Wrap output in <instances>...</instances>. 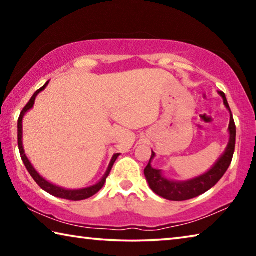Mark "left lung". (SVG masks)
<instances>
[{
  "label": "left lung",
  "instance_id": "obj_1",
  "mask_svg": "<svg viewBox=\"0 0 256 256\" xmlns=\"http://www.w3.org/2000/svg\"><path fill=\"white\" fill-rule=\"evenodd\" d=\"M218 94L222 97L224 106H226V108L229 110V114H230V122H229L228 128L229 142L226 150L222 154V157L216 160V164L206 172L188 180H168L162 175V170H156V168L151 166L152 159L156 157V154L152 151L148 166L144 168V175L146 180H148L150 188L157 196L170 201H185L190 200V198H196L201 196V194L206 193L211 188H214L222 180L224 172H227L228 167L230 166L234 151H235L236 126L226 96H224L222 92H218Z\"/></svg>",
  "mask_w": 256,
  "mask_h": 256
}]
</instances>
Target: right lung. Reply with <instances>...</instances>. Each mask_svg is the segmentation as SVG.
<instances>
[{
  "label": "right lung",
  "mask_w": 256,
  "mask_h": 256,
  "mask_svg": "<svg viewBox=\"0 0 256 256\" xmlns=\"http://www.w3.org/2000/svg\"><path fill=\"white\" fill-rule=\"evenodd\" d=\"M48 82L50 81H47L40 89H38L37 92L34 94V96L32 97V99H30L27 105L24 106V108L22 110V112H21V114L19 116V120H18V146H19L21 159H22L26 168H27V170L29 172V174L32 175V177L34 180V182H36V183L40 185L42 190H46L47 193H50V196H54L56 198H66V200H71V201L86 200V198L94 196V194H96L98 190H102L104 184H105L106 178L108 177V175H110V172L112 170V164H114V162H116V159H118L120 154H115L114 156H112V158L110 160V164H108V168H107V170L105 172V175L102 176V178L94 185L88 186V188H84L70 190V188H60V186H58V185H55L53 183H50V182H48V180H46L44 177H42L40 174V172L34 170L32 162H29V159L27 158V156H26V154H24V144H22V120L24 118L26 112H29L34 107V100H36L37 94L46 88L47 84H48Z\"/></svg>",
  "instance_id": "right-lung-1"
}]
</instances>
